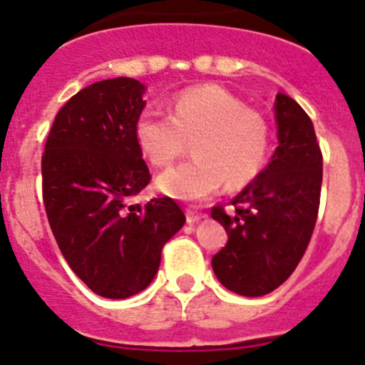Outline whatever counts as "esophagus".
Returning a JSON list of instances; mask_svg holds the SVG:
<instances>
[{
  "label": "esophagus",
  "instance_id": "1",
  "mask_svg": "<svg viewBox=\"0 0 365 365\" xmlns=\"http://www.w3.org/2000/svg\"><path fill=\"white\" fill-rule=\"evenodd\" d=\"M203 219V213L194 212V210H187V222L189 224H196Z\"/></svg>",
  "mask_w": 365,
  "mask_h": 365
}]
</instances>
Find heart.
Segmentation results:
<instances>
[{
  "instance_id": "heart-1",
  "label": "heart",
  "mask_w": 365,
  "mask_h": 365,
  "mask_svg": "<svg viewBox=\"0 0 365 365\" xmlns=\"http://www.w3.org/2000/svg\"><path fill=\"white\" fill-rule=\"evenodd\" d=\"M134 138L155 168L173 164L190 143L194 159L165 171L157 185L176 200L201 201L224 182L230 189L251 183L267 162L272 132L267 118L231 91L203 84L180 91L169 114L145 109L135 120Z\"/></svg>"
}]
</instances>
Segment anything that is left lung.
Returning <instances> with one entry per match:
<instances>
[{"mask_svg":"<svg viewBox=\"0 0 365 365\" xmlns=\"http://www.w3.org/2000/svg\"><path fill=\"white\" fill-rule=\"evenodd\" d=\"M279 146L270 164L233 201L213 206L227 244L212 257L231 292L261 297L295 272L307 251L319 210L323 155L307 113L288 95L275 98Z\"/></svg>","mask_w":365,"mask_h":365,"instance_id":"left-lung-1","label":"left lung"}]
</instances>
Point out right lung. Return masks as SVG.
<instances>
[{
	"label": "right lung",
	"instance_id": "add662e5",
	"mask_svg": "<svg viewBox=\"0 0 365 365\" xmlns=\"http://www.w3.org/2000/svg\"><path fill=\"white\" fill-rule=\"evenodd\" d=\"M145 86L98 81L54 118L42 153L47 220L73 274L97 295L127 298L155 277L165 242L183 226L175 200L128 205L152 180L134 138Z\"/></svg>",
	"mask_w": 365,
	"mask_h": 365
}]
</instances>
